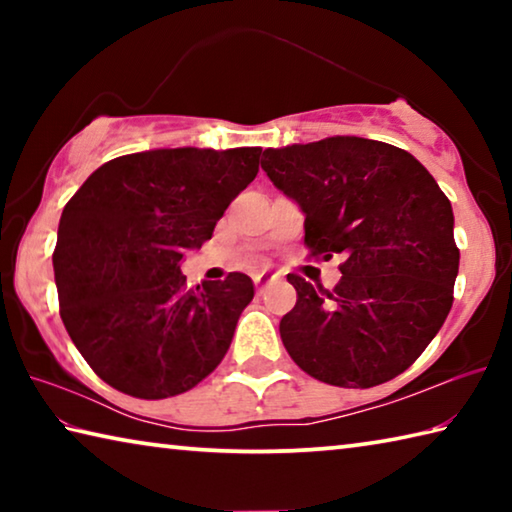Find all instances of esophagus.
I'll return each instance as SVG.
<instances>
[{"mask_svg":"<svg viewBox=\"0 0 512 512\" xmlns=\"http://www.w3.org/2000/svg\"><path fill=\"white\" fill-rule=\"evenodd\" d=\"M271 280H273V275H268V273H259V275H255V287H257V293H262L266 284L271 282Z\"/></svg>","mask_w":512,"mask_h":512,"instance_id":"obj_1","label":"esophagus"}]
</instances>
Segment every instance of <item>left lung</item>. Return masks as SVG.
<instances>
[{"instance_id":"1","label":"left lung","mask_w":512,"mask_h":512,"mask_svg":"<svg viewBox=\"0 0 512 512\" xmlns=\"http://www.w3.org/2000/svg\"><path fill=\"white\" fill-rule=\"evenodd\" d=\"M262 169L305 212L311 257L339 255L332 291L287 275L280 320L291 359L318 381L370 388L420 357L454 302V212L409 151L366 137L266 149Z\"/></svg>"}]
</instances>
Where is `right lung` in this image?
<instances>
[{
    "mask_svg": "<svg viewBox=\"0 0 512 512\" xmlns=\"http://www.w3.org/2000/svg\"><path fill=\"white\" fill-rule=\"evenodd\" d=\"M259 146L121 155L65 205L54 250L60 318L90 368L117 391L164 400L194 388L228 352L253 280L189 287L178 262L212 239L253 183Z\"/></svg>",
    "mask_w": 512,
    "mask_h": 512,
    "instance_id": "right-lung-1",
    "label": "right lung"
}]
</instances>
